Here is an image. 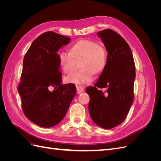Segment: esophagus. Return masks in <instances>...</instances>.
Listing matches in <instances>:
<instances>
[{
    "instance_id": "1",
    "label": "esophagus",
    "mask_w": 161,
    "mask_h": 161,
    "mask_svg": "<svg viewBox=\"0 0 161 161\" xmlns=\"http://www.w3.org/2000/svg\"><path fill=\"white\" fill-rule=\"evenodd\" d=\"M84 91V88L81 86H76V92L77 94H80L82 92Z\"/></svg>"
}]
</instances>
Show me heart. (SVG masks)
<instances>
[{
  "label": "heart",
  "mask_w": 161,
  "mask_h": 161,
  "mask_svg": "<svg viewBox=\"0 0 161 161\" xmlns=\"http://www.w3.org/2000/svg\"><path fill=\"white\" fill-rule=\"evenodd\" d=\"M108 53L105 48L97 42L89 40H82L71 47L70 52L62 51L58 54L60 67L66 74L70 75L76 68L79 61L81 69L68 76L69 83L86 84L93 79L94 73L99 74L104 70L107 64Z\"/></svg>",
  "instance_id": "heart-1"
}]
</instances>
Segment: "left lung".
Returning <instances> with one entry per match:
<instances>
[{"label":"left lung","instance_id":"8db88e82","mask_svg":"<svg viewBox=\"0 0 161 161\" xmlns=\"http://www.w3.org/2000/svg\"><path fill=\"white\" fill-rule=\"evenodd\" d=\"M97 35L104 43L108 59L99 79L94 86L87 87L86 92L90 97L92 121L102 128L111 129L125 119L132 104L135 64L129 45L119 34L108 29Z\"/></svg>","mask_w":161,"mask_h":161}]
</instances>
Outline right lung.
<instances>
[{
    "mask_svg": "<svg viewBox=\"0 0 161 161\" xmlns=\"http://www.w3.org/2000/svg\"><path fill=\"white\" fill-rule=\"evenodd\" d=\"M70 40L54 32H45L32 42L24 57L18 92L25 116L40 127L59 124L76 95L75 85H61L58 53ZM51 86L55 89L52 92L49 91Z\"/></svg>",
    "mask_w": 161,
    "mask_h": 161,
    "instance_id": "obj_1",
    "label": "right lung"
}]
</instances>
